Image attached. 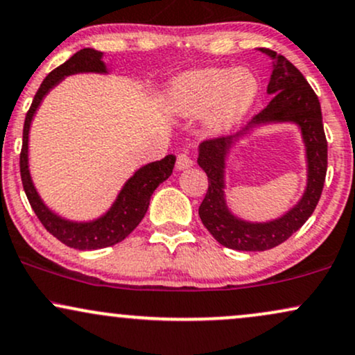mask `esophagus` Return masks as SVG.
Wrapping results in <instances>:
<instances>
[{
    "label": "esophagus",
    "instance_id": "esophagus-1",
    "mask_svg": "<svg viewBox=\"0 0 355 355\" xmlns=\"http://www.w3.org/2000/svg\"><path fill=\"white\" fill-rule=\"evenodd\" d=\"M191 165H193V159H191L189 152L183 150V152L178 153V157H177V168H178V170L190 168Z\"/></svg>",
    "mask_w": 355,
    "mask_h": 355
}]
</instances>
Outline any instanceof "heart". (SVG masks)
<instances>
[{
	"label": "heart",
	"mask_w": 355,
	"mask_h": 355,
	"mask_svg": "<svg viewBox=\"0 0 355 355\" xmlns=\"http://www.w3.org/2000/svg\"><path fill=\"white\" fill-rule=\"evenodd\" d=\"M259 92L256 76L248 69L208 67L187 72L168 91V105L175 114L196 117L210 109L208 129L215 134L230 130L251 109Z\"/></svg>",
	"instance_id": "obj_1"
}]
</instances>
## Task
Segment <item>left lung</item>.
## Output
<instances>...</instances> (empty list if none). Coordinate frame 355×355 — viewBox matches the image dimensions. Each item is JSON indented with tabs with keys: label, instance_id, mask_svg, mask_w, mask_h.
I'll list each match as a JSON object with an SVG mask.
<instances>
[{
	"label": "left lung",
	"instance_id": "1",
	"mask_svg": "<svg viewBox=\"0 0 355 355\" xmlns=\"http://www.w3.org/2000/svg\"><path fill=\"white\" fill-rule=\"evenodd\" d=\"M275 61L268 84L270 104L256 114L245 129L234 135L205 140L198 147V165L208 177V190L198 215L205 228L220 245L238 251H266L284 243L313 215L321 198L327 172V140L318 96L304 76L284 55L259 48ZM271 121H293L302 129L306 145L308 185L303 198L281 219L266 224H251L236 219L224 200L225 155L234 141L253 126Z\"/></svg>",
	"mask_w": 355,
	"mask_h": 355
}]
</instances>
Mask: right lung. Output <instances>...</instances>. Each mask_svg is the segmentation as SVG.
<instances>
[{"label": "right lung", "instance_id": "right-lung-1", "mask_svg": "<svg viewBox=\"0 0 355 355\" xmlns=\"http://www.w3.org/2000/svg\"><path fill=\"white\" fill-rule=\"evenodd\" d=\"M79 72H101L105 74L107 67L102 61L101 51L85 48L76 53L66 62L51 71L48 78L42 80L41 87L37 89L34 96L31 107H29L26 119H24L23 129V147H21L19 155V170L21 180H23V189L26 191L29 205L36 213L48 232L58 238L64 245L76 248V250H101L117 245L125 240L129 234L134 232L135 226L142 221L145 213L148 210L150 196L162 182H165L173 172L175 155H166L165 159L152 162V164L144 165L132 175L125 182L112 207L101 218L78 223V221L64 220L54 211H51L41 196L34 189L31 175H29L28 165V140H29V127L31 121L40 107L42 97L48 94L55 84H59L66 76L79 74Z\"/></svg>", "mask_w": 355, "mask_h": 355}]
</instances>
